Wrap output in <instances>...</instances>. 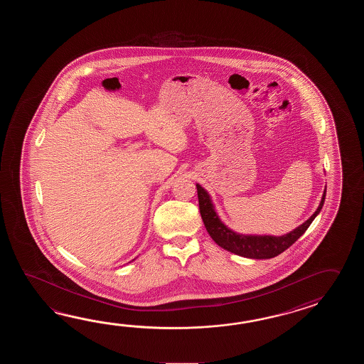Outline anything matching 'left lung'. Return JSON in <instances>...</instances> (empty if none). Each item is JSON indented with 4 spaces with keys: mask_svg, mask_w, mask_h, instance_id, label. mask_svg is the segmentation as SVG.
<instances>
[{
    "mask_svg": "<svg viewBox=\"0 0 364 364\" xmlns=\"http://www.w3.org/2000/svg\"><path fill=\"white\" fill-rule=\"evenodd\" d=\"M196 188H198L201 218L210 238L226 251L242 257H248V259H271L290 247L295 240L302 237L304 232L309 229V225L312 224V221L315 220V217L320 213V210L324 205L325 195H326V186H325L324 193L315 213L309 217L307 221L295 228L294 230L282 235H267V234L262 235V234H242V232H234L218 216L216 207L208 191L204 187H201L199 183H196Z\"/></svg>",
    "mask_w": 364,
    "mask_h": 364,
    "instance_id": "8db88e82",
    "label": "left lung"
}]
</instances>
